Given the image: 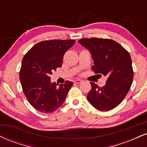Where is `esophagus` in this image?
Returning <instances> with one entry per match:
<instances>
[{
	"instance_id": "obj_1",
	"label": "esophagus",
	"mask_w": 147,
	"mask_h": 147,
	"mask_svg": "<svg viewBox=\"0 0 147 147\" xmlns=\"http://www.w3.org/2000/svg\"><path fill=\"white\" fill-rule=\"evenodd\" d=\"M74 82H75V84H81V83L82 82V81H81V79H76V80L74 81Z\"/></svg>"
}]
</instances>
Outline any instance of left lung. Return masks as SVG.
<instances>
[{
  "label": "left lung",
  "instance_id": "obj_1",
  "mask_svg": "<svg viewBox=\"0 0 147 147\" xmlns=\"http://www.w3.org/2000/svg\"><path fill=\"white\" fill-rule=\"evenodd\" d=\"M79 43L89 50L94 60L92 70L107 77L106 84L99 87L90 82L92 88L87 99L100 111H109L123 101L133 82L131 58L126 49L110 39L84 38Z\"/></svg>",
  "mask_w": 147,
  "mask_h": 147
}]
</instances>
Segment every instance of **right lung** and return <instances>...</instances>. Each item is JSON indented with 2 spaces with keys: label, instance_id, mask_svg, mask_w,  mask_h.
Masks as SVG:
<instances>
[{
  "label": "right lung",
  "instance_id": "1",
  "mask_svg": "<svg viewBox=\"0 0 147 147\" xmlns=\"http://www.w3.org/2000/svg\"><path fill=\"white\" fill-rule=\"evenodd\" d=\"M74 40H53L36 44L23 57L20 80L29 103L42 113H52L64 102L72 82L57 86L50 75L61 66L63 55L74 45Z\"/></svg>",
  "mask_w": 147,
  "mask_h": 147
}]
</instances>
